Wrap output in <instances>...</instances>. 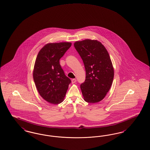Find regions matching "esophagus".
Returning <instances> with one entry per match:
<instances>
[{
    "label": "esophagus",
    "mask_w": 150,
    "mask_h": 150,
    "mask_svg": "<svg viewBox=\"0 0 150 150\" xmlns=\"http://www.w3.org/2000/svg\"><path fill=\"white\" fill-rule=\"evenodd\" d=\"M71 81H72V84L75 83L76 82V79H72V80H71Z\"/></svg>",
    "instance_id": "esophagus-1"
}]
</instances>
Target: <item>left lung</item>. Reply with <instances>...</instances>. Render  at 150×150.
<instances>
[{
    "instance_id": "left-lung-1",
    "label": "left lung",
    "mask_w": 150,
    "mask_h": 150,
    "mask_svg": "<svg viewBox=\"0 0 150 150\" xmlns=\"http://www.w3.org/2000/svg\"><path fill=\"white\" fill-rule=\"evenodd\" d=\"M74 47L83 61L86 77L80 88L84 100L95 103L101 101L110 89L114 69L107 50L97 40L75 42Z\"/></svg>"
}]
</instances>
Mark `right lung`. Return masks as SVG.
<instances>
[{
	"label": "right lung",
	"instance_id": "right-lung-1",
	"mask_svg": "<svg viewBox=\"0 0 150 150\" xmlns=\"http://www.w3.org/2000/svg\"><path fill=\"white\" fill-rule=\"evenodd\" d=\"M71 46L70 42L48 43L40 51L36 58L33 80L42 98L51 104L63 101L71 80L60 64V59Z\"/></svg>",
	"mask_w": 150,
	"mask_h": 150
}]
</instances>
